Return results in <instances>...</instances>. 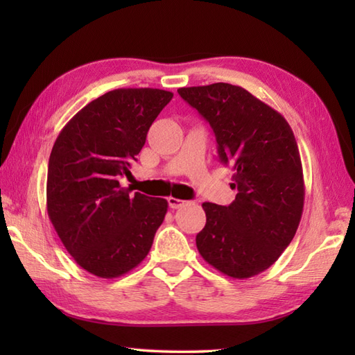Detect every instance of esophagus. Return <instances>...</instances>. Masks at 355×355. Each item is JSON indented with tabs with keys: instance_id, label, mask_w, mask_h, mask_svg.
<instances>
[{
	"instance_id": "1",
	"label": "esophagus",
	"mask_w": 355,
	"mask_h": 355,
	"mask_svg": "<svg viewBox=\"0 0 355 355\" xmlns=\"http://www.w3.org/2000/svg\"><path fill=\"white\" fill-rule=\"evenodd\" d=\"M168 202H169V207H171V209H180V207H183V206H186V205H189V201L178 200V198H173V197H169V198H168Z\"/></svg>"
}]
</instances>
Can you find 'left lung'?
Masks as SVG:
<instances>
[{"instance_id": "obj_1", "label": "left lung", "mask_w": 355, "mask_h": 355, "mask_svg": "<svg viewBox=\"0 0 355 355\" xmlns=\"http://www.w3.org/2000/svg\"><path fill=\"white\" fill-rule=\"evenodd\" d=\"M178 94L214 130L218 157L233 169L232 205L202 202L197 248L223 275L247 279L277 261L304 210V173L288 122L247 89L218 82Z\"/></svg>"}]
</instances>
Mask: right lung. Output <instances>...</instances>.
<instances>
[{"label": "right lung", "mask_w": 355, "mask_h": 355, "mask_svg": "<svg viewBox=\"0 0 355 355\" xmlns=\"http://www.w3.org/2000/svg\"><path fill=\"white\" fill-rule=\"evenodd\" d=\"M157 88H119L82 108L53 145L47 212L74 261L97 277H119L146 258L168 212L164 198L130 195L120 178L172 99Z\"/></svg>", "instance_id": "add662e5"}]
</instances>
